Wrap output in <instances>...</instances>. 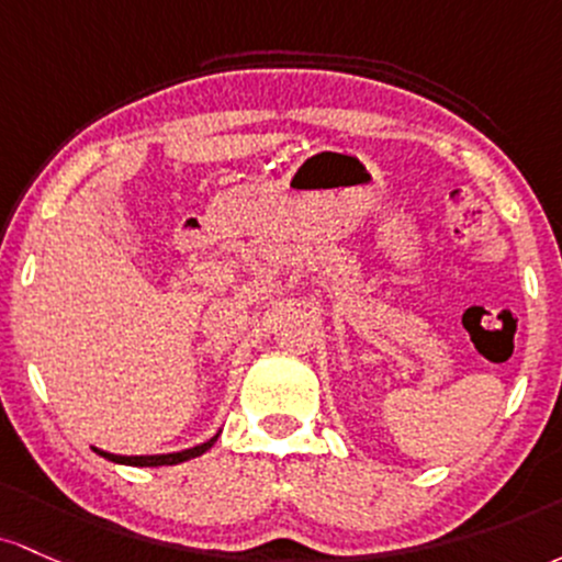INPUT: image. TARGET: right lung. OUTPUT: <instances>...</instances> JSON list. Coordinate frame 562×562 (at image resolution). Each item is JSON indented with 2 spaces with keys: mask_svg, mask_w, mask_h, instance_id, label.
<instances>
[{
  "mask_svg": "<svg viewBox=\"0 0 562 562\" xmlns=\"http://www.w3.org/2000/svg\"><path fill=\"white\" fill-rule=\"evenodd\" d=\"M220 438L217 435H212L210 440H204V443L193 446V449H186V451H172V453H145V457H122V453H111V451H103V449H94V453H100L103 459H109V462H116V464H130V468H161V464H180V462H188V459H196L201 453H206L214 446V440Z\"/></svg>",
  "mask_w": 562,
  "mask_h": 562,
  "instance_id": "add662e5",
  "label": "right lung"
}]
</instances>
